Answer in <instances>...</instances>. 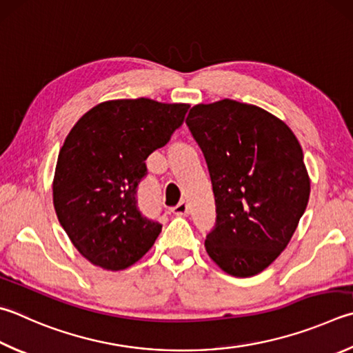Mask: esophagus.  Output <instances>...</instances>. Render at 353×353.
Returning <instances> with one entry per match:
<instances>
[{
	"label": "esophagus",
	"mask_w": 353,
	"mask_h": 353,
	"mask_svg": "<svg viewBox=\"0 0 353 353\" xmlns=\"http://www.w3.org/2000/svg\"><path fill=\"white\" fill-rule=\"evenodd\" d=\"M172 213H174L176 216H187L188 213H190V207H188V203L185 202V201H182V202H179L174 208H172Z\"/></svg>",
	"instance_id": "obj_1"
}]
</instances>
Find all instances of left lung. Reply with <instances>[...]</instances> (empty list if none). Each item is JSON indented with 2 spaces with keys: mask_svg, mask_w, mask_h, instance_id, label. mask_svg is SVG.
I'll list each match as a JSON object with an SVG mask.
<instances>
[{
  "mask_svg": "<svg viewBox=\"0 0 353 353\" xmlns=\"http://www.w3.org/2000/svg\"><path fill=\"white\" fill-rule=\"evenodd\" d=\"M185 121L213 185L207 253L232 276H254L287 247L309 202L303 148L283 120L236 100L196 105Z\"/></svg>",
  "mask_w": 353,
  "mask_h": 353,
  "instance_id": "left-lung-1",
  "label": "left lung"
}]
</instances>
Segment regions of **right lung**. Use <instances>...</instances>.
Instances as JSON below:
<instances>
[{
	"mask_svg": "<svg viewBox=\"0 0 353 353\" xmlns=\"http://www.w3.org/2000/svg\"><path fill=\"white\" fill-rule=\"evenodd\" d=\"M188 108L143 97L110 100L68 134L55 166L54 208L91 264L123 270L154 245L162 225L140 211L137 187L145 160L170 142Z\"/></svg>",
	"mask_w": 353,
	"mask_h": 353,
	"instance_id": "1",
	"label": "right lung"
}]
</instances>
